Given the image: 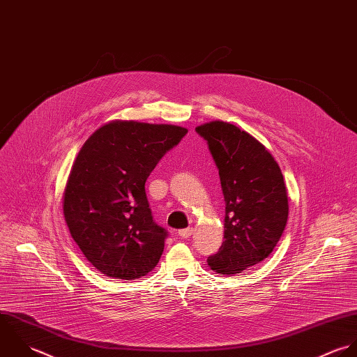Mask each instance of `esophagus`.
<instances>
[{
    "label": "esophagus",
    "instance_id": "obj_1",
    "mask_svg": "<svg viewBox=\"0 0 357 357\" xmlns=\"http://www.w3.org/2000/svg\"><path fill=\"white\" fill-rule=\"evenodd\" d=\"M194 233V229L192 227H188V229H183V230H178V236L181 238H188L191 234Z\"/></svg>",
    "mask_w": 357,
    "mask_h": 357
}]
</instances>
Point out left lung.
<instances>
[{
  "mask_svg": "<svg viewBox=\"0 0 357 357\" xmlns=\"http://www.w3.org/2000/svg\"><path fill=\"white\" fill-rule=\"evenodd\" d=\"M195 130L208 141L226 201L225 241L208 264L234 275L264 260L280 241L289 209L287 187L273 155L249 132L222 120Z\"/></svg>",
  "mask_w": 357,
  "mask_h": 357,
  "instance_id": "1",
  "label": "left lung"
}]
</instances>
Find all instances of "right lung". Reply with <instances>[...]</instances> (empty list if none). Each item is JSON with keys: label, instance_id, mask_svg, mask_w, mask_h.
<instances>
[{"label": "right lung", "instance_id": "obj_1", "mask_svg": "<svg viewBox=\"0 0 357 357\" xmlns=\"http://www.w3.org/2000/svg\"><path fill=\"white\" fill-rule=\"evenodd\" d=\"M187 128L114 120L79 151L63 191L70 236L102 274L137 280L158 264L167 231L149 209L145 181Z\"/></svg>", "mask_w": 357, "mask_h": 357}]
</instances>
